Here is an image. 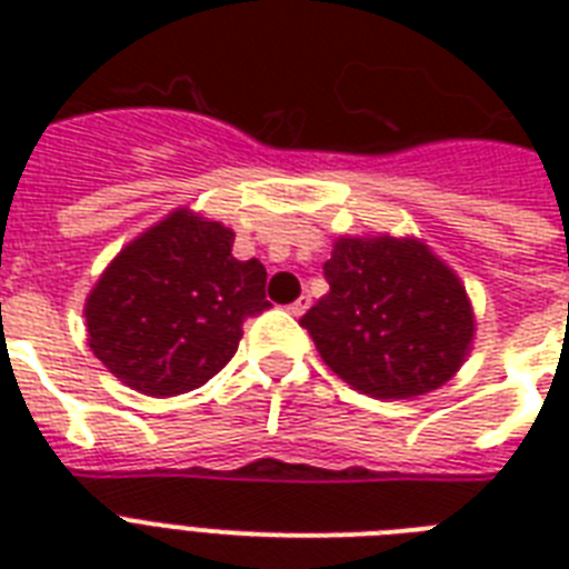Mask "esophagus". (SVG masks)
Segmentation results:
<instances>
[{
	"instance_id": "obj_1",
	"label": "esophagus",
	"mask_w": 569,
	"mask_h": 569,
	"mask_svg": "<svg viewBox=\"0 0 569 569\" xmlns=\"http://www.w3.org/2000/svg\"><path fill=\"white\" fill-rule=\"evenodd\" d=\"M307 310H310V298H307V295H301L298 301L289 303V312H292V316H303Z\"/></svg>"
}]
</instances>
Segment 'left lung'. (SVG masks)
<instances>
[{
	"instance_id": "left-lung-1",
	"label": "left lung",
	"mask_w": 569,
	"mask_h": 569,
	"mask_svg": "<svg viewBox=\"0 0 569 569\" xmlns=\"http://www.w3.org/2000/svg\"><path fill=\"white\" fill-rule=\"evenodd\" d=\"M330 292L301 319L321 360L372 398H413L458 372L472 342L460 280L413 239H339Z\"/></svg>"
}]
</instances>
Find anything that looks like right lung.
<instances>
[{"mask_svg": "<svg viewBox=\"0 0 569 569\" xmlns=\"http://www.w3.org/2000/svg\"><path fill=\"white\" fill-rule=\"evenodd\" d=\"M266 277L259 259L232 257L227 227L173 212L120 250L93 286L88 342L127 387L180 396L221 372L241 325L271 307Z\"/></svg>", "mask_w": 569, "mask_h": 569, "instance_id": "1", "label": "right lung"}]
</instances>
